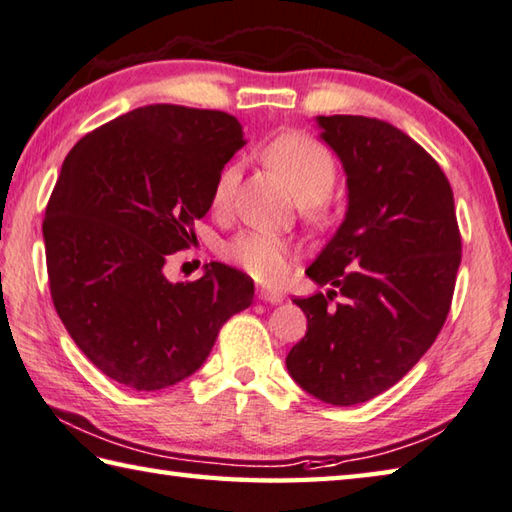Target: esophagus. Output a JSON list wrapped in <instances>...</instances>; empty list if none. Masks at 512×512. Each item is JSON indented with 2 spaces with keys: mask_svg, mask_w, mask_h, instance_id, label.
Segmentation results:
<instances>
[{
  "mask_svg": "<svg viewBox=\"0 0 512 512\" xmlns=\"http://www.w3.org/2000/svg\"><path fill=\"white\" fill-rule=\"evenodd\" d=\"M256 297L265 301V303H272V306H276V303L283 301V294L276 292V290H267V288H258L256 290Z\"/></svg>",
  "mask_w": 512,
  "mask_h": 512,
  "instance_id": "1",
  "label": "esophagus"
}]
</instances>
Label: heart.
Returning a JSON list of instances; mask_svg holds the SVG:
<instances>
[{
	"label": "heart",
	"instance_id": "obj_1",
	"mask_svg": "<svg viewBox=\"0 0 512 512\" xmlns=\"http://www.w3.org/2000/svg\"><path fill=\"white\" fill-rule=\"evenodd\" d=\"M265 159L303 204L324 202L337 182L333 155L319 141L301 132H288L276 137L265 148ZM238 179V164H227L220 170L211 191L213 211L224 213L229 209ZM290 251L288 240L279 236L245 231L224 247V261L240 267L251 279L276 285L288 276Z\"/></svg>",
	"mask_w": 512,
	"mask_h": 512
}]
</instances>
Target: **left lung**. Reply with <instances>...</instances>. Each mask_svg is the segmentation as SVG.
<instances>
[{"label": "left lung", "mask_w": 512, "mask_h": 512, "mask_svg": "<svg viewBox=\"0 0 512 512\" xmlns=\"http://www.w3.org/2000/svg\"><path fill=\"white\" fill-rule=\"evenodd\" d=\"M346 173L344 222L306 274L326 294L294 299L308 333L285 357L310 396L351 407L405 378L450 312L461 236L454 195L425 148L369 116H317ZM339 293L343 303H327Z\"/></svg>", "instance_id": "1"}]
</instances>
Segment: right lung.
Returning <instances> with one entry per match:
<instances>
[{"instance_id": "add662e5", "label": "right lung", "mask_w": 512, "mask_h": 512, "mask_svg": "<svg viewBox=\"0 0 512 512\" xmlns=\"http://www.w3.org/2000/svg\"><path fill=\"white\" fill-rule=\"evenodd\" d=\"M236 116L146 105L85 134L62 161L42 224L51 299L107 378L159 391L193 375L254 281L222 263L193 283L164 265L195 240L224 164L245 146Z\"/></svg>"}]
</instances>
